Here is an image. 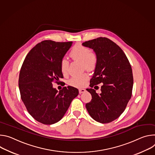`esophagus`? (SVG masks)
I'll list each match as a JSON object with an SVG mask.
<instances>
[{"label": "esophagus", "instance_id": "34e87169", "mask_svg": "<svg viewBox=\"0 0 155 155\" xmlns=\"http://www.w3.org/2000/svg\"><path fill=\"white\" fill-rule=\"evenodd\" d=\"M85 92V89H79V94H81V93H83V92Z\"/></svg>", "mask_w": 155, "mask_h": 155}]
</instances>
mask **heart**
Wrapping results in <instances>:
<instances>
[{
  "label": "heart",
  "mask_w": 155,
  "mask_h": 155,
  "mask_svg": "<svg viewBox=\"0 0 155 155\" xmlns=\"http://www.w3.org/2000/svg\"><path fill=\"white\" fill-rule=\"evenodd\" d=\"M70 56L74 60L81 61L83 67L87 70L95 68L97 62V58L94 54L91 53L89 48L83 45L78 44L74 45L70 53ZM69 68L68 61L63 58L60 61V69L61 73L65 75L68 73ZM88 79V75L84 73L82 75L74 76L69 81V84L72 86L81 87L84 86Z\"/></svg>",
  "instance_id": "1"
}]
</instances>
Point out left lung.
<instances>
[{
    "label": "left lung",
    "mask_w": 155,
    "mask_h": 155,
    "mask_svg": "<svg viewBox=\"0 0 155 155\" xmlns=\"http://www.w3.org/2000/svg\"><path fill=\"white\" fill-rule=\"evenodd\" d=\"M82 45L93 49L97 58L90 86L103 83L100 94L93 89H86L92 100L85 107L96 121L112 122L124 112L131 98L134 83L131 66L123 50L107 38L86 41Z\"/></svg>",
    "instance_id": "obj_1"
}]
</instances>
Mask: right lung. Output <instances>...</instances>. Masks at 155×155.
<instances>
[{
    "instance_id": "obj_1",
    "label": "right lung",
    "mask_w": 155,
    "mask_h": 155,
    "mask_svg": "<svg viewBox=\"0 0 155 155\" xmlns=\"http://www.w3.org/2000/svg\"><path fill=\"white\" fill-rule=\"evenodd\" d=\"M72 44L42 41L29 51L21 68V98L31 116L44 124L58 122L79 94L74 87H64L58 92L52 85L54 81L58 83L63 78L60 61Z\"/></svg>"
}]
</instances>
